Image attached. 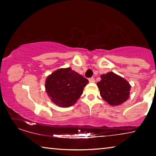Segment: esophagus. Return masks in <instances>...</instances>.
Masks as SVG:
<instances>
[{
  "label": "esophagus",
  "mask_w": 156,
  "mask_h": 156,
  "mask_svg": "<svg viewBox=\"0 0 156 156\" xmlns=\"http://www.w3.org/2000/svg\"><path fill=\"white\" fill-rule=\"evenodd\" d=\"M89 83H94L95 79H94V78H91L89 79Z\"/></svg>",
  "instance_id": "esophagus-1"
}]
</instances>
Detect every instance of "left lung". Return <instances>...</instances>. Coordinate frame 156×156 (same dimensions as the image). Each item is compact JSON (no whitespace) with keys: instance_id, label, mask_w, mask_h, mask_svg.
Returning <instances> with one entry per match:
<instances>
[{"instance_id":"8db88e82","label":"left lung","mask_w":156,"mask_h":156,"mask_svg":"<svg viewBox=\"0 0 156 156\" xmlns=\"http://www.w3.org/2000/svg\"><path fill=\"white\" fill-rule=\"evenodd\" d=\"M101 80L97 86L101 97L112 106H117L125 102L130 95L131 85L125 79L113 72L100 76Z\"/></svg>"}]
</instances>
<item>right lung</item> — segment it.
Returning a JSON list of instances; mask_svg holds the SVG:
<instances>
[{
    "mask_svg": "<svg viewBox=\"0 0 156 156\" xmlns=\"http://www.w3.org/2000/svg\"><path fill=\"white\" fill-rule=\"evenodd\" d=\"M88 83L87 79L70 67L61 68L47 76L45 89L54 104L60 107H69L79 99Z\"/></svg>",
    "mask_w": 156,
    "mask_h": 156,
    "instance_id": "add662e5",
    "label": "right lung"
}]
</instances>
